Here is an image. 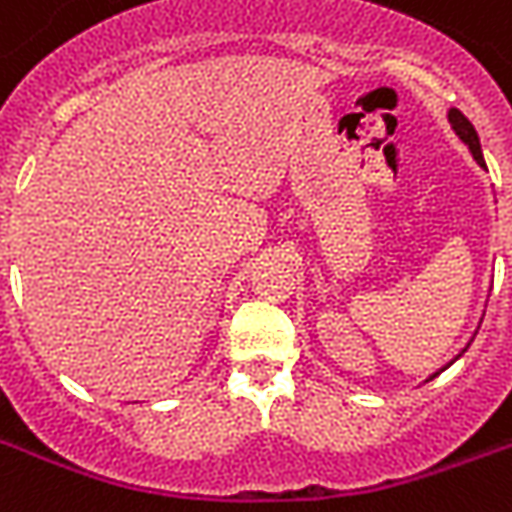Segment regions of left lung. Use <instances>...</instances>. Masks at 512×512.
Instances as JSON below:
<instances>
[{
	"mask_svg": "<svg viewBox=\"0 0 512 512\" xmlns=\"http://www.w3.org/2000/svg\"><path fill=\"white\" fill-rule=\"evenodd\" d=\"M447 120H450V126H452V131H455V136L461 139L463 145L469 147V153H472L474 161H477V164H480L483 169H488V167H485L483 150H480V136H477L474 126L469 123V117L463 115L461 109H450V112H447ZM480 323H483V321H480ZM474 334H477V332H474ZM472 340H474V337H472ZM472 340H469V343H472ZM466 348H469V345H466ZM466 348H463V351H466ZM463 351H461V354H463ZM461 354H458V356H461ZM458 356H455V359H458ZM455 359H452V362H455ZM452 362H450V365H452ZM450 365H444L441 370H447ZM441 370H439V373H441ZM439 373H433L430 378H436ZM430 378H428V381H430Z\"/></svg>",
	"mask_w": 512,
	"mask_h": 512,
	"instance_id": "1",
	"label": "left lung"
}]
</instances>
